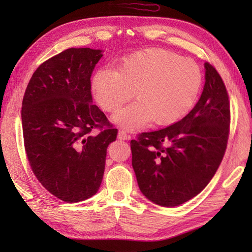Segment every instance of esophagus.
I'll return each instance as SVG.
<instances>
[{"mask_svg": "<svg viewBox=\"0 0 252 252\" xmlns=\"http://www.w3.org/2000/svg\"><path fill=\"white\" fill-rule=\"evenodd\" d=\"M118 138H119V140H121V141H126V140H129V138H130V135L127 134L126 131L120 130L119 133H118Z\"/></svg>", "mask_w": 252, "mask_h": 252, "instance_id": "1", "label": "esophagus"}]
</instances>
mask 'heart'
Returning a JSON list of instances; mask_svg holds the SVG:
<instances>
[{
  "mask_svg": "<svg viewBox=\"0 0 252 252\" xmlns=\"http://www.w3.org/2000/svg\"><path fill=\"white\" fill-rule=\"evenodd\" d=\"M202 76L197 63L174 52L148 49L122 58L116 71L101 68L92 78V92L105 111L114 114L129 101H137L115 116L129 130L152 121L169 126L189 112L200 92Z\"/></svg>",
  "mask_w": 252,
  "mask_h": 252,
  "instance_id": "heart-1",
  "label": "heart"
}]
</instances>
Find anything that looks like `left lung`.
Masks as SVG:
<instances>
[{
  "mask_svg": "<svg viewBox=\"0 0 252 252\" xmlns=\"http://www.w3.org/2000/svg\"><path fill=\"white\" fill-rule=\"evenodd\" d=\"M205 68V87L189 115L131 141L138 187L159 206H180L199 194L226 151L231 122L228 94L217 69L209 63Z\"/></svg>",
  "mask_w": 252,
  "mask_h": 252,
  "instance_id": "left-lung-1",
  "label": "left lung"
}]
</instances>
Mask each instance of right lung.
<instances>
[{
    "mask_svg": "<svg viewBox=\"0 0 252 252\" xmlns=\"http://www.w3.org/2000/svg\"><path fill=\"white\" fill-rule=\"evenodd\" d=\"M101 56L100 50L89 47L53 56L36 68L23 98L25 151L32 172L65 202L97 192L107 147L118 134L92 104L91 76Z\"/></svg>",
    "mask_w": 252,
    "mask_h": 252,
    "instance_id": "right-lung-1",
    "label": "right lung"
}]
</instances>
